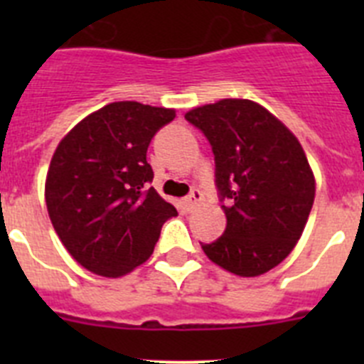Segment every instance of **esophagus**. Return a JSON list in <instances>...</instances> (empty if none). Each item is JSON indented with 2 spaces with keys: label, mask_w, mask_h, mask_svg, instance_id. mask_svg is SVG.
<instances>
[{
  "label": "esophagus",
  "mask_w": 364,
  "mask_h": 364,
  "mask_svg": "<svg viewBox=\"0 0 364 364\" xmlns=\"http://www.w3.org/2000/svg\"><path fill=\"white\" fill-rule=\"evenodd\" d=\"M202 200H204V197H202V193L198 191V189H193L191 195L184 198V204L188 205V210H193V208H197V205L200 204Z\"/></svg>",
  "instance_id": "1"
}]
</instances>
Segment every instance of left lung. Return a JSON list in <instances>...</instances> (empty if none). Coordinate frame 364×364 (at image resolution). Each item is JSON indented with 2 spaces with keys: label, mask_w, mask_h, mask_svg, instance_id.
Masks as SVG:
<instances>
[{
  "label": "left lung",
  "mask_w": 364,
  "mask_h": 364,
  "mask_svg": "<svg viewBox=\"0 0 364 364\" xmlns=\"http://www.w3.org/2000/svg\"><path fill=\"white\" fill-rule=\"evenodd\" d=\"M213 147L226 231L202 250L239 277L281 264L301 239L315 198L306 153L275 114L253 100L224 98L186 112Z\"/></svg>",
  "instance_id": "left-lung-1"
}]
</instances>
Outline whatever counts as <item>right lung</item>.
Instances as JSON below:
<instances>
[{
  "mask_svg": "<svg viewBox=\"0 0 364 364\" xmlns=\"http://www.w3.org/2000/svg\"><path fill=\"white\" fill-rule=\"evenodd\" d=\"M175 109L112 102L60 140L45 178L54 231L78 264L102 277H124L153 255L175 205L147 189V147Z\"/></svg>",
  "mask_w": 364,
  "mask_h": 364,
  "instance_id": "obj_1",
  "label": "right lung"
}]
</instances>
